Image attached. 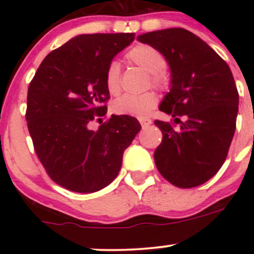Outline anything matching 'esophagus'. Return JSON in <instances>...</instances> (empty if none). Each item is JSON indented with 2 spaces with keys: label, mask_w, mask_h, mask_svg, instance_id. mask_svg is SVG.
<instances>
[{
  "label": "esophagus",
  "mask_w": 254,
  "mask_h": 254,
  "mask_svg": "<svg viewBox=\"0 0 254 254\" xmlns=\"http://www.w3.org/2000/svg\"><path fill=\"white\" fill-rule=\"evenodd\" d=\"M139 122H140V124H141L142 129H146L147 127H150L151 123H152L151 122V119H148V118H140Z\"/></svg>",
  "instance_id": "1"
}]
</instances>
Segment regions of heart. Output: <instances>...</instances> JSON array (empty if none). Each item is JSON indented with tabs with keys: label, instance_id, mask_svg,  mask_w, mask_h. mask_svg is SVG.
I'll use <instances>...</instances> for the list:
<instances>
[{
	"label": "heart",
	"instance_id": "obj_1",
	"mask_svg": "<svg viewBox=\"0 0 254 254\" xmlns=\"http://www.w3.org/2000/svg\"><path fill=\"white\" fill-rule=\"evenodd\" d=\"M127 60L139 66L150 73V81L153 86L165 88L168 86V75L163 68L166 67V59L160 50L147 44H139L131 48L125 55ZM107 91L117 96L122 89V73L118 63H111L106 71ZM158 98L153 92H147L141 96L120 97L113 103V112L119 115L130 117H145L156 108Z\"/></svg>",
	"mask_w": 254,
	"mask_h": 254
}]
</instances>
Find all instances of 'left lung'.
<instances>
[{"label":"left lung","mask_w":254,"mask_h":254,"mask_svg":"<svg viewBox=\"0 0 254 254\" xmlns=\"http://www.w3.org/2000/svg\"><path fill=\"white\" fill-rule=\"evenodd\" d=\"M137 40L162 53L172 77L160 111L175 123L155 120L162 131L153 155L156 167L179 188L200 186L224 165L236 130L238 92L231 70L204 40L183 28L146 33ZM175 124L181 125L175 129Z\"/></svg>","instance_id":"8db88e82"}]
</instances>
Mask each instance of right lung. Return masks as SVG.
Segmentation results:
<instances>
[{
    "label": "right lung",
    "instance_id": "add662e5",
    "mask_svg": "<svg viewBox=\"0 0 254 254\" xmlns=\"http://www.w3.org/2000/svg\"><path fill=\"white\" fill-rule=\"evenodd\" d=\"M134 33L81 34L48 54L28 87L27 119L34 150L55 183L76 193L111 184L123 153L141 129L136 118L107 114L106 71Z\"/></svg>",
    "mask_w": 254,
    "mask_h": 254
}]
</instances>
